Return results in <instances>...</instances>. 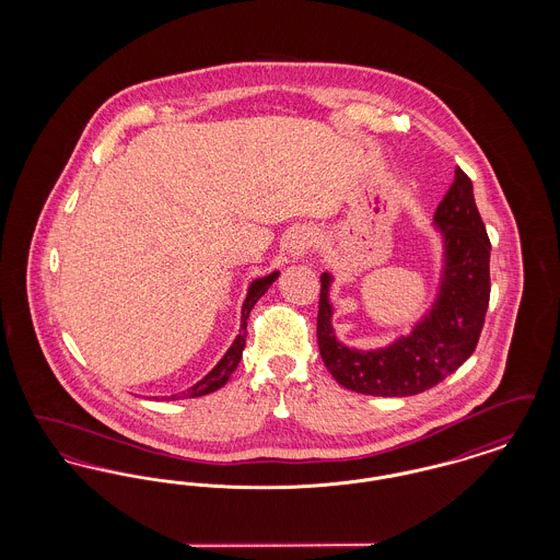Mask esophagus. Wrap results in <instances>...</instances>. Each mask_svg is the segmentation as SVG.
<instances>
[{"label": "esophagus", "instance_id": "1", "mask_svg": "<svg viewBox=\"0 0 560 560\" xmlns=\"http://www.w3.org/2000/svg\"><path fill=\"white\" fill-rule=\"evenodd\" d=\"M313 243H315V235L311 231H298V233H293L292 240H290L288 252H290V256L295 258V260L304 258L311 252Z\"/></svg>", "mask_w": 560, "mask_h": 560}]
</instances>
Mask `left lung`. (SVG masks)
<instances>
[{
  "label": "left lung",
  "mask_w": 560,
  "mask_h": 560,
  "mask_svg": "<svg viewBox=\"0 0 560 560\" xmlns=\"http://www.w3.org/2000/svg\"><path fill=\"white\" fill-rule=\"evenodd\" d=\"M432 220L443 243L436 298L407 336L386 347L359 350L338 340L329 300L334 277L320 275V359L348 390L372 397L420 395L455 372L477 348L491 292V243L475 203L472 180L459 167Z\"/></svg>",
  "instance_id": "1"
}]
</instances>
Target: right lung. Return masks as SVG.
Segmentation results:
<instances>
[{
	"mask_svg": "<svg viewBox=\"0 0 560 560\" xmlns=\"http://www.w3.org/2000/svg\"><path fill=\"white\" fill-rule=\"evenodd\" d=\"M277 277H279V270H275V272H270L267 277H258V279H254L252 283H249V288H247V295H245V300H243V306H241V327L240 334H237V338L233 340V345L231 348L224 352V357L215 363V368H213L212 372L208 373V375H203L197 384H192L190 388L187 390H183V393H176V395H172V397H165L167 400H178V399H195V397H203V395H210L213 390H218V388H222L226 382H229V377L233 375V372L237 370V365H240L241 357H243V348H245V338H247V317H249V313H252V308H254V304L268 292V288L277 281Z\"/></svg>",
	"mask_w": 560,
	"mask_h": 560,
	"instance_id": "1",
	"label": "right lung"
}]
</instances>
